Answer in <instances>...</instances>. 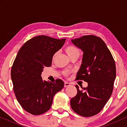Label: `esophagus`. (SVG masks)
Returning a JSON list of instances; mask_svg holds the SVG:
<instances>
[{"mask_svg": "<svg viewBox=\"0 0 127 127\" xmlns=\"http://www.w3.org/2000/svg\"><path fill=\"white\" fill-rule=\"evenodd\" d=\"M69 86H70V84H69V83L67 82H64V87H69Z\"/></svg>", "mask_w": 127, "mask_h": 127, "instance_id": "obj_1", "label": "esophagus"}]
</instances>
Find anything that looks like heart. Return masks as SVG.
<instances>
[{
	"label": "heart",
	"mask_w": 127,
	"mask_h": 127,
	"mask_svg": "<svg viewBox=\"0 0 127 127\" xmlns=\"http://www.w3.org/2000/svg\"><path fill=\"white\" fill-rule=\"evenodd\" d=\"M65 51L70 59L74 57H79V49L77 47H76V46H73V45H68V46H66L65 48ZM57 54V53L55 54L54 55V58L56 56ZM64 73L65 75H68V71H64Z\"/></svg>",
	"instance_id": "heart-1"
}]
</instances>
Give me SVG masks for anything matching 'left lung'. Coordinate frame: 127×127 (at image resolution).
I'll list each match as a JSON object with an SVG mask.
<instances>
[{
    "instance_id": "1",
    "label": "left lung",
    "mask_w": 127,
    "mask_h": 127,
    "mask_svg": "<svg viewBox=\"0 0 127 127\" xmlns=\"http://www.w3.org/2000/svg\"><path fill=\"white\" fill-rule=\"evenodd\" d=\"M71 41L83 52L76 79L84 80L88 83V87H81L80 90L76 85L77 94L70 100V106L78 115L90 117L101 111L112 95L116 78L115 63L100 37L83 36Z\"/></svg>"
}]
</instances>
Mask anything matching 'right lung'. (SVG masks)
I'll list each match as a JSON object with an SVG mask.
<instances>
[{"mask_svg": "<svg viewBox=\"0 0 127 127\" xmlns=\"http://www.w3.org/2000/svg\"><path fill=\"white\" fill-rule=\"evenodd\" d=\"M65 39L37 36L26 42L17 54L12 69L14 91L17 100L26 111L41 115L51 108L54 96L64 87V82L43 81L42 72L50 67L55 52L62 48Z\"/></svg>", "mask_w": 127, "mask_h": 127, "instance_id": "add662e5", "label": "right lung"}]
</instances>
